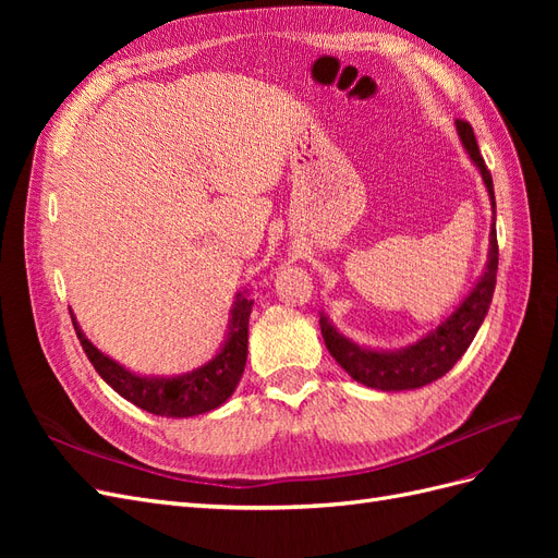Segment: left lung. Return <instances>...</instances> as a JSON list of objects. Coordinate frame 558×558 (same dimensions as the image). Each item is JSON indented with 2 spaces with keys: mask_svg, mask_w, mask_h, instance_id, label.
Masks as SVG:
<instances>
[{
  "mask_svg": "<svg viewBox=\"0 0 558 558\" xmlns=\"http://www.w3.org/2000/svg\"><path fill=\"white\" fill-rule=\"evenodd\" d=\"M456 132H459V140L465 148L468 158L482 174L494 211V228L488 232V256L484 272L477 279V283L472 286L468 298L442 320L440 326L428 330L421 340L402 349H369L351 342L349 337L337 330L332 326V320L320 312V335H324L330 356L347 369L351 379H356L359 384H365L369 388H379V391H412V388H421L445 377L456 365V361L468 351L470 342L475 340V335L488 312V305H492L498 272L494 181L486 170L475 132H472L470 123L456 121Z\"/></svg>",
  "mask_w": 558,
  "mask_h": 558,
  "instance_id": "obj_1",
  "label": "left lung"
}]
</instances>
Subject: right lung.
<instances>
[{
	"label": "right lung",
	"instance_id": "right-lung-1",
	"mask_svg": "<svg viewBox=\"0 0 558 558\" xmlns=\"http://www.w3.org/2000/svg\"><path fill=\"white\" fill-rule=\"evenodd\" d=\"M253 300L248 298V291H240L234 295V302L228 316V330L226 340L218 347L214 356L191 373L183 375H137L113 361L107 353L99 351L86 332L81 330L78 320L72 314V324L78 335V342L86 351L88 361L97 369V375L102 377L118 396H123L128 402L137 404V408L170 418H189L211 412L234 393L246 365L248 353V316H251Z\"/></svg>",
	"mask_w": 558,
	"mask_h": 558
}]
</instances>
